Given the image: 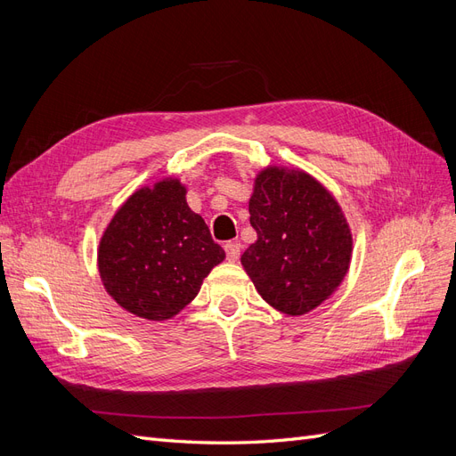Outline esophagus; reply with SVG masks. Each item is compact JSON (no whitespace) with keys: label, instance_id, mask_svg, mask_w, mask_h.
<instances>
[{"label":"esophagus","instance_id":"obj_1","mask_svg":"<svg viewBox=\"0 0 456 456\" xmlns=\"http://www.w3.org/2000/svg\"><path fill=\"white\" fill-rule=\"evenodd\" d=\"M224 251H226V258L230 262H236L240 258V255H241V245L238 241H228L224 245Z\"/></svg>","mask_w":456,"mask_h":456}]
</instances>
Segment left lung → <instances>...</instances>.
I'll list each match as a JSON object with an SVG mask.
<instances>
[{
    "label": "left lung",
    "mask_w": 456,
    "mask_h": 456,
    "mask_svg": "<svg viewBox=\"0 0 456 456\" xmlns=\"http://www.w3.org/2000/svg\"><path fill=\"white\" fill-rule=\"evenodd\" d=\"M256 241L241 255L256 291L289 315L314 310L348 272L352 233L338 203L302 171L265 169L249 201Z\"/></svg>",
    "instance_id": "left-lung-1"
}]
</instances>
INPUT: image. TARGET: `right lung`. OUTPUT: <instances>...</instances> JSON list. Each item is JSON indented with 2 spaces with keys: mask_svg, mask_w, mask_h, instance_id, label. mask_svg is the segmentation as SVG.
Returning <instances> with one entry per match:
<instances>
[{
  "mask_svg": "<svg viewBox=\"0 0 456 456\" xmlns=\"http://www.w3.org/2000/svg\"><path fill=\"white\" fill-rule=\"evenodd\" d=\"M184 196L186 188L175 178L139 190L101 240L106 291L144 320L163 322L181 312L200 293L207 273L224 260L223 247Z\"/></svg>",
  "mask_w": 456,
  "mask_h": 456,
  "instance_id": "obj_1",
  "label": "right lung"
}]
</instances>
